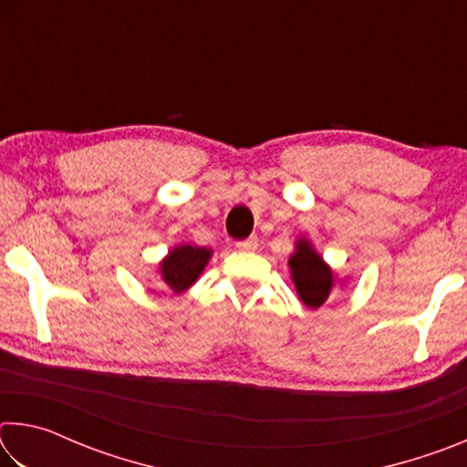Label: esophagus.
I'll return each instance as SVG.
<instances>
[{
    "instance_id": "34e87169",
    "label": "esophagus",
    "mask_w": 467,
    "mask_h": 467,
    "mask_svg": "<svg viewBox=\"0 0 467 467\" xmlns=\"http://www.w3.org/2000/svg\"><path fill=\"white\" fill-rule=\"evenodd\" d=\"M257 244H259V243H257L255 236H249V239L236 243V249H239V251H255Z\"/></svg>"
}]
</instances>
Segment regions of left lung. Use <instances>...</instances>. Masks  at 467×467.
<instances>
[{
	"mask_svg": "<svg viewBox=\"0 0 467 467\" xmlns=\"http://www.w3.org/2000/svg\"><path fill=\"white\" fill-rule=\"evenodd\" d=\"M290 278L295 282L296 295L309 309H319L326 305L331 290L336 286V274L327 265L309 239H298L295 251L288 257Z\"/></svg>",
	"mask_w": 467,
	"mask_h": 467,
	"instance_id": "obj_1",
	"label": "left lung"
}]
</instances>
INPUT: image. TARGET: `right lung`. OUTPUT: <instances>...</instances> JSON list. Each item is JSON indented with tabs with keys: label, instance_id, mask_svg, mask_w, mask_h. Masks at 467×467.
Returning <instances> with one entry per match:
<instances>
[{
	"label": "right lung",
	"instance_id": "add662e5",
	"mask_svg": "<svg viewBox=\"0 0 467 467\" xmlns=\"http://www.w3.org/2000/svg\"><path fill=\"white\" fill-rule=\"evenodd\" d=\"M210 259L212 249L183 243L172 247L169 255L158 264V274L175 295H183L200 278Z\"/></svg>",
	"mask_w": 467,
	"mask_h": 467
}]
</instances>
